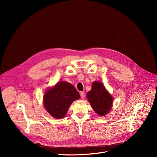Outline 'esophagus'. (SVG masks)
Segmentation results:
<instances>
[{"label": "esophagus", "mask_w": 157, "mask_h": 157, "mask_svg": "<svg viewBox=\"0 0 157 157\" xmlns=\"http://www.w3.org/2000/svg\"><path fill=\"white\" fill-rule=\"evenodd\" d=\"M80 96H81V99H84V97H85V94H84V93L83 92H81V93H80Z\"/></svg>", "instance_id": "esophagus-1"}]
</instances>
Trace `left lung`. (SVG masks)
I'll use <instances>...</instances> for the list:
<instances>
[{
	"label": "left lung",
	"mask_w": 157,
	"mask_h": 157,
	"mask_svg": "<svg viewBox=\"0 0 157 157\" xmlns=\"http://www.w3.org/2000/svg\"><path fill=\"white\" fill-rule=\"evenodd\" d=\"M87 98L93 110L99 116L106 115L111 109L113 99L101 82L94 81Z\"/></svg>",
	"instance_id": "1"
}]
</instances>
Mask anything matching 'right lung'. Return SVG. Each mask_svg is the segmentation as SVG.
Returning a JSON list of instances; mask_svg holds the SVG:
<instances>
[{
	"mask_svg": "<svg viewBox=\"0 0 157 157\" xmlns=\"http://www.w3.org/2000/svg\"><path fill=\"white\" fill-rule=\"evenodd\" d=\"M80 98L75 87L69 82L61 81L45 93L44 106L55 119H61L66 115L70 105Z\"/></svg>",
	"mask_w": 157,
	"mask_h": 157,
	"instance_id": "1",
	"label": "right lung"
}]
</instances>
